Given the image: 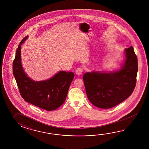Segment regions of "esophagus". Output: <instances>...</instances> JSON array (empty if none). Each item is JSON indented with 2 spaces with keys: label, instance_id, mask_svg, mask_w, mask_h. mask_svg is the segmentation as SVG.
I'll return each instance as SVG.
<instances>
[{
  "label": "esophagus",
  "instance_id": "esophagus-1",
  "mask_svg": "<svg viewBox=\"0 0 149 149\" xmlns=\"http://www.w3.org/2000/svg\"><path fill=\"white\" fill-rule=\"evenodd\" d=\"M82 72H83V69H82L81 68H78L76 70V74H77V75H80V74H81L82 73Z\"/></svg>",
  "mask_w": 149,
  "mask_h": 149
}]
</instances>
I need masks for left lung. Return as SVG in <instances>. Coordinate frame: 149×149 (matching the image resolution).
<instances>
[{
  "label": "left lung",
  "instance_id": "left-lung-1",
  "mask_svg": "<svg viewBox=\"0 0 149 149\" xmlns=\"http://www.w3.org/2000/svg\"><path fill=\"white\" fill-rule=\"evenodd\" d=\"M126 60L120 70L111 73L87 72L83 76L89 101L101 109L114 107L132 94L136 83L137 58L132 46L125 49Z\"/></svg>",
  "mask_w": 149,
  "mask_h": 149
}]
</instances>
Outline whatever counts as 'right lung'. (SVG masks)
I'll use <instances>...</instances> for the list:
<instances>
[{
    "mask_svg": "<svg viewBox=\"0 0 149 149\" xmlns=\"http://www.w3.org/2000/svg\"><path fill=\"white\" fill-rule=\"evenodd\" d=\"M28 38L20 42L13 62V72L19 93L24 100L47 111H52L63 104L74 74L60 71L51 79L35 81L24 72L21 62V45Z\"/></svg>",
    "mask_w": 149,
    "mask_h": 149,
    "instance_id": "add662e5",
    "label": "right lung"
}]
</instances>
